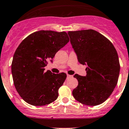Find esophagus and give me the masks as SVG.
<instances>
[{"mask_svg": "<svg viewBox=\"0 0 129 129\" xmlns=\"http://www.w3.org/2000/svg\"><path fill=\"white\" fill-rule=\"evenodd\" d=\"M72 77H73V75L67 74V79H69V78H72Z\"/></svg>", "mask_w": 129, "mask_h": 129, "instance_id": "obj_1", "label": "esophagus"}]
</instances>
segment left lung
I'll list each match as a JSON object with an SVG mask.
<instances>
[{
    "label": "left lung",
    "mask_w": 129,
    "mask_h": 129,
    "mask_svg": "<svg viewBox=\"0 0 129 129\" xmlns=\"http://www.w3.org/2000/svg\"><path fill=\"white\" fill-rule=\"evenodd\" d=\"M68 34L78 61L87 64L86 76L74 75L78 85L73 95L84 105H100L110 96L118 82L120 66L117 51L109 39L93 29Z\"/></svg>",
    "instance_id": "left-lung-1"
}]
</instances>
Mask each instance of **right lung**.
Instances as JSON below:
<instances>
[{
  "mask_svg": "<svg viewBox=\"0 0 129 129\" xmlns=\"http://www.w3.org/2000/svg\"><path fill=\"white\" fill-rule=\"evenodd\" d=\"M69 41L66 32L42 30L30 34L17 47L11 70L15 88L25 102L43 106L58 99L66 74L44 72V67Z\"/></svg>",
  "mask_w": 129,
  "mask_h": 129,
  "instance_id": "obj_1",
  "label": "right lung"
}]
</instances>
